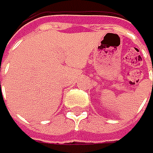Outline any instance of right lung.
<instances>
[{"instance_id": "add662e5", "label": "right lung", "mask_w": 153, "mask_h": 153, "mask_svg": "<svg viewBox=\"0 0 153 153\" xmlns=\"http://www.w3.org/2000/svg\"><path fill=\"white\" fill-rule=\"evenodd\" d=\"M0 83H1V82H0Z\"/></svg>"}]
</instances>
